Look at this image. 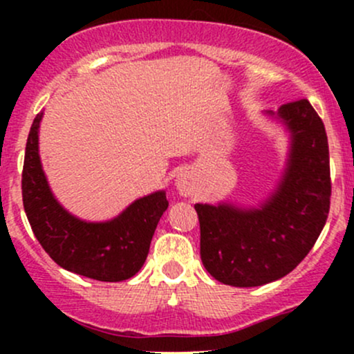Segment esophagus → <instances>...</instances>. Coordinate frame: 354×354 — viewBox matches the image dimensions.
I'll return each mask as SVG.
<instances>
[{"label":"esophagus","instance_id":"34e87169","mask_svg":"<svg viewBox=\"0 0 354 354\" xmlns=\"http://www.w3.org/2000/svg\"><path fill=\"white\" fill-rule=\"evenodd\" d=\"M176 188L183 194V196H189V194H191V185H189V181L186 180V178H183V176L178 178Z\"/></svg>","mask_w":354,"mask_h":354}]
</instances>
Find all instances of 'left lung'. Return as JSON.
<instances>
[{
    "label": "left lung",
    "mask_w": 354,
    "mask_h": 354,
    "mask_svg": "<svg viewBox=\"0 0 354 354\" xmlns=\"http://www.w3.org/2000/svg\"><path fill=\"white\" fill-rule=\"evenodd\" d=\"M268 115L290 133L281 180L258 206L203 205L201 261L219 283L261 286L295 270L310 253L330 213V151L324 124L308 100Z\"/></svg>",
    "instance_id": "obj_1"
}]
</instances>
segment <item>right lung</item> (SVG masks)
Masks as SVG:
<instances>
[{
    "label": "right lung",
    "mask_w": 354,
    "mask_h": 354,
    "mask_svg": "<svg viewBox=\"0 0 354 354\" xmlns=\"http://www.w3.org/2000/svg\"><path fill=\"white\" fill-rule=\"evenodd\" d=\"M43 113L36 115L26 141L23 166V205L36 239L53 261L71 273L124 281L145 265L158 221L168 208L163 189L133 201L108 221H84L64 209L48 185L39 160L38 133Z\"/></svg>",
    "instance_id": "right-lung-1"
}]
</instances>
